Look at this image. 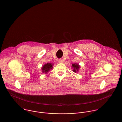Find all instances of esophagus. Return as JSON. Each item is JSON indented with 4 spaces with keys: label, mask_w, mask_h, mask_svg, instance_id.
<instances>
[{
    "label": "esophagus",
    "mask_w": 122,
    "mask_h": 122,
    "mask_svg": "<svg viewBox=\"0 0 122 122\" xmlns=\"http://www.w3.org/2000/svg\"><path fill=\"white\" fill-rule=\"evenodd\" d=\"M58 61H59V62L60 63H62L63 62V60L62 59H59Z\"/></svg>",
    "instance_id": "34e87169"
}]
</instances>
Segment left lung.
I'll list each match as a JSON object with an SVG mask.
<instances>
[{"instance_id":"obj_1","label":"left lung","mask_w":122,"mask_h":122,"mask_svg":"<svg viewBox=\"0 0 122 122\" xmlns=\"http://www.w3.org/2000/svg\"><path fill=\"white\" fill-rule=\"evenodd\" d=\"M72 67L73 69V71L76 73V72H77L78 71V70L79 69L80 66L77 63H73L72 65Z\"/></svg>"}]
</instances>
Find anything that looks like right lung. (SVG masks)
Here are the masks:
<instances>
[{"label": "right lung", "mask_w": 122, "mask_h": 122, "mask_svg": "<svg viewBox=\"0 0 122 122\" xmlns=\"http://www.w3.org/2000/svg\"><path fill=\"white\" fill-rule=\"evenodd\" d=\"M52 63H46L45 65H43V66L41 70H42V72L43 73H47L50 70L52 69Z\"/></svg>", "instance_id": "add662e5"}]
</instances>
